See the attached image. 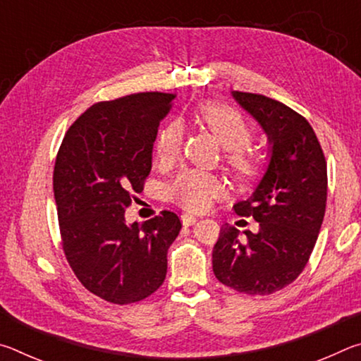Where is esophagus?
I'll return each instance as SVG.
<instances>
[{
    "label": "esophagus",
    "instance_id": "esophagus-1",
    "mask_svg": "<svg viewBox=\"0 0 361 361\" xmlns=\"http://www.w3.org/2000/svg\"><path fill=\"white\" fill-rule=\"evenodd\" d=\"M181 221L185 226H192L195 221H197V218L192 215H181Z\"/></svg>",
    "mask_w": 361,
    "mask_h": 361
}]
</instances>
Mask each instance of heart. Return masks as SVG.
<instances>
[{
	"instance_id": "1",
	"label": "heart",
	"mask_w": 361,
	"mask_h": 361,
	"mask_svg": "<svg viewBox=\"0 0 361 361\" xmlns=\"http://www.w3.org/2000/svg\"><path fill=\"white\" fill-rule=\"evenodd\" d=\"M194 118L204 126L216 142L223 146V162L232 180L247 185L258 178L262 169V156L252 143L253 126L237 109L207 102L194 109ZM183 146V127L170 121L159 130L154 143L156 157L162 167H170L178 161ZM169 194L181 209L204 212L213 200L223 194V183L215 175L200 170H183L170 183Z\"/></svg>"
}]
</instances>
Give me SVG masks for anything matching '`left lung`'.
Instances as JSON below:
<instances>
[{
	"instance_id": "8db88e82",
	"label": "left lung",
	"mask_w": 361,
	"mask_h": 361,
	"mask_svg": "<svg viewBox=\"0 0 361 361\" xmlns=\"http://www.w3.org/2000/svg\"><path fill=\"white\" fill-rule=\"evenodd\" d=\"M272 145L269 167L252 197L234 205L259 229L239 237L224 224L213 247V272L223 285L252 296L295 282L312 255L326 209V159L307 119L269 97L234 90Z\"/></svg>"
}]
</instances>
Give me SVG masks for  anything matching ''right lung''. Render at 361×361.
Returning a JSON list of instances; mask_svg holds the SVG:
<instances>
[{"mask_svg": "<svg viewBox=\"0 0 361 361\" xmlns=\"http://www.w3.org/2000/svg\"><path fill=\"white\" fill-rule=\"evenodd\" d=\"M175 97L138 92L95 103L57 152L54 197L65 258L84 288L108 302H138L166 280L178 215L164 210L129 226L126 209L151 172L157 127Z\"/></svg>", "mask_w": 361, "mask_h": 361, "instance_id": "right-lung-1", "label": "right lung"}]
</instances>
